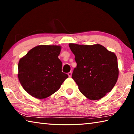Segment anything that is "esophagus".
<instances>
[{
    "mask_svg": "<svg viewBox=\"0 0 134 134\" xmlns=\"http://www.w3.org/2000/svg\"><path fill=\"white\" fill-rule=\"evenodd\" d=\"M68 75H69V76L70 77H71V75H72V72H71V71L69 72V73H68Z\"/></svg>",
    "mask_w": 134,
    "mask_h": 134,
    "instance_id": "esophagus-1",
    "label": "esophagus"
}]
</instances>
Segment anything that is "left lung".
<instances>
[{
  "label": "left lung",
  "mask_w": 134,
  "mask_h": 134,
  "mask_svg": "<svg viewBox=\"0 0 134 134\" xmlns=\"http://www.w3.org/2000/svg\"><path fill=\"white\" fill-rule=\"evenodd\" d=\"M69 47L77 63L72 78L79 90L90 100L102 98L112 90L118 78L116 55L100 44H69Z\"/></svg>",
  "instance_id": "left-lung-1"
}]
</instances>
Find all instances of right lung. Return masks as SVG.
<instances>
[{"instance_id": "1", "label": "right lung", "mask_w": 134, "mask_h": 134, "mask_svg": "<svg viewBox=\"0 0 134 134\" xmlns=\"http://www.w3.org/2000/svg\"><path fill=\"white\" fill-rule=\"evenodd\" d=\"M61 47L38 45L29 50L18 64V79L24 90L37 99L56 92L69 76L62 72L58 58Z\"/></svg>"}]
</instances>
